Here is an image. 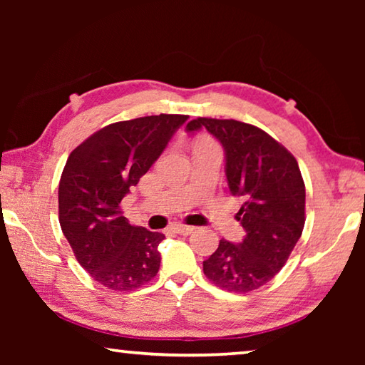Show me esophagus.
Here are the masks:
<instances>
[{
	"label": "esophagus",
	"instance_id": "esophagus-1",
	"mask_svg": "<svg viewBox=\"0 0 365 365\" xmlns=\"http://www.w3.org/2000/svg\"><path fill=\"white\" fill-rule=\"evenodd\" d=\"M172 230H174V232L178 233V235H190V233H193L195 227L183 225V224H175L174 227H172Z\"/></svg>",
	"mask_w": 365,
	"mask_h": 365
}]
</instances>
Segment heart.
I'll use <instances>...</instances> for the list:
<instances>
[{"label": "heart", "instance_id": "b5f03b06", "mask_svg": "<svg viewBox=\"0 0 365 365\" xmlns=\"http://www.w3.org/2000/svg\"><path fill=\"white\" fill-rule=\"evenodd\" d=\"M205 143H211V141H202V143H200V145H205Z\"/></svg>", "mask_w": 365, "mask_h": 365}]
</instances>
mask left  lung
Returning <instances> with one entry per match:
<instances>
[{"label": "left lung", "instance_id": "left-lung-1", "mask_svg": "<svg viewBox=\"0 0 365 365\" xmlns=\"http://www.w3.org/2000/svg\"><path fill=\"white\" fill-rule=\"evenodd\" d=\"M206 128L225 151V175L242 197L237 219L246 237L235 245L220 240L202 262L209 280L230 293L261 288L279 274L304 228L306 188L298 160L285 146L251 123L197 117L187 132Z\"/></svg>", "mask_w": 365, "mask_h": 365}]
</instances>
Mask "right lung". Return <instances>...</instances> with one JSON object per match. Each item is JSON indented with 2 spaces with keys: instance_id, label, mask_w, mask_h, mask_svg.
<instances>
[{
  "instance_id": "obj_1",
  "label": "right lung",
  "mask_w": 365,
  "mask_h": 365,
  "mask_svg": "<svg viewBox=\"0 0 365 365\" xmlns=\"http://www.w3.org/2000/svg\"><path fill=\"white\" fill-rule=\"evenodd\" d=\"M187 119L159 114L110 123L69 154L59 182V224L78 264L109 289L140 288L158 274L165 237L128 224L120 201Z\"/></svg>"
}]
</instances>
